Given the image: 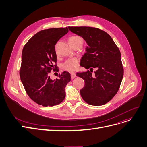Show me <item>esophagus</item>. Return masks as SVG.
Returning a JSON list of instances; mask_svg holds the SVG:
<instances>
[{"label": "esophagus", "mask_w": 147, "mask_h": 147, "mask_svg": "<svg viewBox=\"0 0 147 147\" xmlns=\"http://www.w3.org/2000/svg\"><path fill=\"white\" fill-rule=\"evenodd\" d=\"M76 77V74L75 73H71V79H74Z\"/></svg>", "instance_id": "esophagus-1"}]
</instances>
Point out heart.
Instances as JSON below:
<instances>
[{"label":"heart","mask_w":147,"mask_h":147,"mask_svg":"<svg viewBox=\"0 0 147 147\" xmlns=\"http://www.w3.org/2000/svg\"><path fill=\"white\" fill-rule=\"evenodd\" d=\"M82 39V38L78 36H73L68 38V42L71 46L78 40ZM78 59L76 58H70L66 60L63 64V68L65 70L68 71H74L78 67Z\"/></svg>","instance_id":"obj_1"}]
</instances>
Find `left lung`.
I'll use <instances>...</instances> for the list:
<instances>
[{"mask_svg": "<svg viewBox=\"0 0 147 147\" xmlns=\"http://www.w3.org/2000/svg\"><path fill=\"white\" fill-rule=\"evenodd\" d=\"M68 29L81 36L88 45L80 65L90 71L76 74L84 81L80 91L81 96L89 105L105 104L117 94L123 77L120 50L111 37L101 29L90 27H68ZM94 67L97 70L93 75Z\"/></svg>", "mask_w": 147, "mask_h": 147, "instance_id": "1", "label": "left lung"}]
</instances>
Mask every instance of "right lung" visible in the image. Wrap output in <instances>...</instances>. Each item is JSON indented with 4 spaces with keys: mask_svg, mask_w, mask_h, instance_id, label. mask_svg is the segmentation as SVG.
Wrapping results in <instances>:
<instances>
[{
    "mask_svg": "<svg viewBox=\"0 0 147 147\" xmlns=\"http://www.w3.org/2000/svg\"><path fill=\"white\" fill-rule=\"evenodd\" d=\"M68 32L67 27L40 31L22 49L21 80L28 96L43 107L58 105L65 97V88L71 80L70 74L64 71L55 80L49 75L52 70L58 71L55 45Z\"/></svg>",
    "mask_w": 147,
    "mask_h": 147,
    "instance_id": "right-lung-1",
    "label": "right lung"
}]
</instances>
